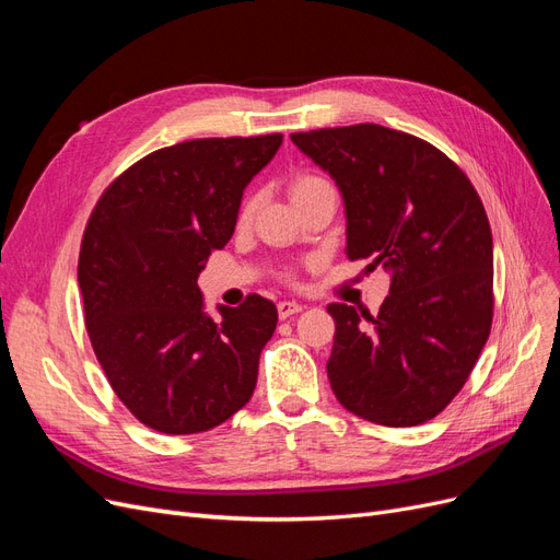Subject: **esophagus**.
I'll list each match as a JSON object with an SVG mask.
<instances>
[{"mask_svg": "<svg viewBox=\"0 0 560 560\" xmlns=\"http://www.w3.org/2000/svg\"><path fill=\"white\" fill-rule=\"evenodd\" d=\"M301 311H303V306H301V303H296V301H280V303H278V315H280V319L292 317V315H296V313H301Z\"/></svg>", "mask_w": 560, "mask_h": 560, "instance_id": "34e87169", "label": "esophagus"}]
</instances>
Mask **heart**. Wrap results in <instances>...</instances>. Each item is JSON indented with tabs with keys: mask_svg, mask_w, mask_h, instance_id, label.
I'll return each instance as SVG.
<instances>
[{
	"mask_svg": "<svg viewBox=\"0 0 560 560\" xmlns=\"http://www.w3.org/2000/svg\"><path fill=\"white\" fill-rule=\"evenodd\" d=\"M322 182H325V179L317 177V175H299V177H294V179H292V186H290L292 200H294L299 194L311 189V186H317V184H322ZM252 210H254V202L247 200L245 206H243V210H241V222H247V219L252 217Z\"/></svg>",
	"mask_w": 560,
	"mask_h": 560,
	"instance_id": "obj_1",
	"label": "heart"
}]
</instances>
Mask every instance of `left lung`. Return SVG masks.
Wrapping results in <instances>:
<instances>
[{
	"label": "left lung",
	"instance_id": "8db88e82",
	"mask_svg": "<svg viewBox=\"0 0 560 560\" xmlns=\"http://www.w3.org/2000/svg\"><path fill=\"white\" fill-rule=\"evenodd\" d=\"M292 142L343 196L348 259L393 273L376 317L327 306L336 399L387 428L432 420L463 389L493 322V235L479 194L436 147L378 124Z\"/></svg>",
	"mask_w": 560,
	"mask_h": 560
}]
</instances>
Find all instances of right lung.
Segmentation results:
<instances>
[{"label": "right lung", "mask_w": 560, "mask_h": 560, "mask_svg": "<svg viewBox=\"0 0 560 560\" xmlns=\"http://www.w3.org/2000/svg\"><path fill=\"white\" fill-rule=\"evenodd\" d=\"M282 135L165 147L100 196L79 254L83 315L116 397L147 428L196 434L249 401L259 354L278 325L273 301L206 313L198 273L235 231L245 186Z\"/></svg>", "instance_id": "1"}]
</instances>
